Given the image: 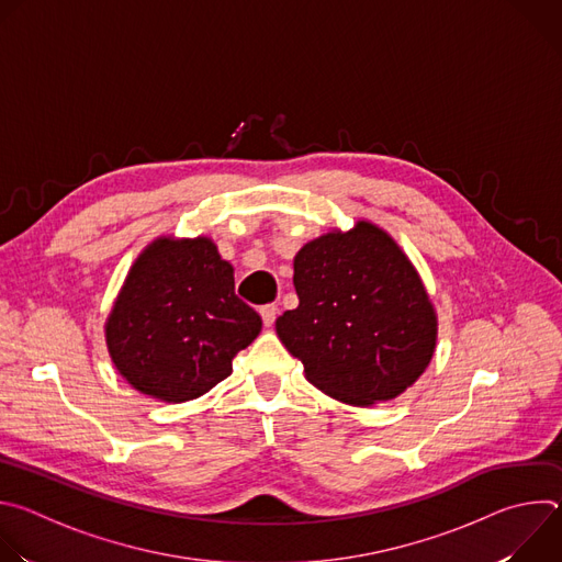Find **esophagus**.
Here are the masks:
<instances>
[{
  "label": "esophagus",
  "instance_id": "34e87169",
  "mask_svg": "<svg viewBox=\"0 0 562 562\" xmlns=\"http://www.w3.org/2000/svg\"><path fill=\"white\" fill-rule=\"evenodd\" d=\"M278 306L276 304H265V306H260V315H262V323H265V327H271L273 323H276V317H278Z\"/></svg>",
  "mask_w": 562,
  "mask_h": 562
}]
</instances>
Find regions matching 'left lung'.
Returning a JSON list of instances; mask_svg holds the SVG:
<instances>
[{
  "mask_svg": "<svg viewBox=\"0 0 562 562\" xmlns=\"http://www.w3.org/2000/svg\"><path fill=\"white\" fill-rule=\"evenodd\" d=\"M300 304L276 319L306 380L340 403L369 407L412 386L436 351L438 319L412 260L360 220L306 243L293 260Z\"/></svg>",
  "mask_w": 562,
  "mask_h": 562,
  "instance_id": "8db88e82",
  "label": "left lung"
}]
</instances>
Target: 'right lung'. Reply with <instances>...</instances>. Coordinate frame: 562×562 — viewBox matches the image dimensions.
Wrapping results in <instances>:
<instances>
[{
  "instance_id": "add662e5",
  "label": "right lung",
  "mask_w": 562,
  "mask_h": 562,
  "mask_svg": "<svg viewBox=\"0 0 562 562\" xmlns=\"http://www.w3.org/2000/svg\"><path fill=\"white\" fill-rule=\"evenodd\" d=\"M262 329L235 295L233 267L209 237H157L131 267L106 319L115 369L144 395L184 403L233 371Z\"/></svg>"
}]
</instances>
